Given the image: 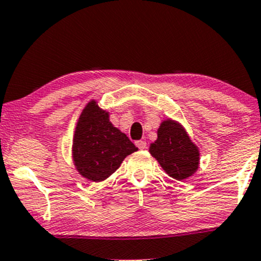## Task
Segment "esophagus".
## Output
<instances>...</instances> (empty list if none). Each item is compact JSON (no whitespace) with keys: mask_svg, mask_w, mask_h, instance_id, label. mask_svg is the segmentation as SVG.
<instances>
[{"mask_svg":"<svg viewBox=\"0 0 261 261\" xmlns=\"http://www.w3.org/2000/svg\"><path fill=\"white\" fill-rule=\"evenodd\" d=\"M136 145L139 148L140 150H144L146 149V143L144 142V140H138V142H136Z\"/></svg>","mask_w":261,"mask_h":261,"instance_id":"obj_1","label":"esophagus"}]
</instances>
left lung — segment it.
<instances>
[{
    "instance_id": "8db88e82",
    "label": "left lung",
    "mask_w": 261,
    "mask_h": 261,
    "mask_svg": "<svg viewBox=\"0 0 261 261\" xmlns=\"http://www.w3.org/2000/svg\"><path fill=\"white\" fill-rule=\"evenodd\" d=\"M151 154L165 172L174 179L191 177L199 166V149L178 122L167 119L158 129V139L150 145Z\"/></svg>"
}]
</instances>
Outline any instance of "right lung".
<instances>
[{
	"mask_svg": "<svg viewBox=\"0 0 261 261\" xmlns=\"http://www.w3.org/2000/svg\"><path fill=\"white\" fill-rule=\"evenodd\" d=\"M129 138L113 127L109 112L90 101L83 110L73 138V161L79 174L93 182L106 179L137 151Z\"/></svg>",
	"mask_w": 261,
	"mask_h": 261,
	"instance_id": "obj_1",
	"label": "right lung"
}]
</instances>
